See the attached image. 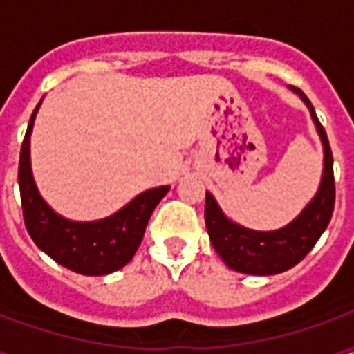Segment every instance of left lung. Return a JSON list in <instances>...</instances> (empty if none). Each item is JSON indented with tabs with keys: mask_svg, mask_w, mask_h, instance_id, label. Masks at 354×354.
<instances>
[{
	"mask_svg": "<svg viewBox=\"0 0 354 354\" xmlns=\"http://www.w3.org/2000/svg\"><path fill=\"white\" fill-rule=\"evenodd\" d=\"M290 88L307 106L313 123L319 132L320 142H322L324 167H322L319 189L288 225L273 231L248 230L245 225L233 222L223 214L214 195L207 192L205 223H207L210 243L216 252L220 254L223 263L239 273L263 277V274L288 271L290 267L299 263L311 252V248L317 245L320 235L328 227L332 212H334V159H332V149L328 144L326 132L319 123L309 98L299 88Z\"/></svg>",
	"mask_w": 354,
	"mask_h": 354,
	"instance_id": "8db88e82",
	"label": "left lung"
}]
</instances>
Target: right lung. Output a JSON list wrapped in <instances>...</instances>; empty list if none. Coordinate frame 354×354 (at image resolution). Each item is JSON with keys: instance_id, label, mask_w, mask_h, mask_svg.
Here are the masks:
<instances>
[{"instance_id": "add662e5", "label": "right lung", "mask_w": 354, "mask_h": 354, "mask_svg": "<svg viewBox=\"0 0 354 354\" xmlns=\"http://www.w3.org/2000/svg\"><path fill=\"white\" fill-rule=\"evenodd\" d=\"M39 106L41 102L30 117L26 136L20 147L19 185L28 233L43 252L70 271L88 277L113 273L127 266L136 254L149 216L169 193L170 185L142 192L115 214L102 220L75 222L60 216L43 199L32 174L30 136Z\"/></svg>"}]
</instances>
